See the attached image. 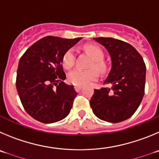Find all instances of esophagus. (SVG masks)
I'll list each match as a JSON object with an SVG mask.
<instances>
[{
	"mask_svg": "<svg viewBox=\"0 0 159 159\" xmlns=\"http://www.w3.org/2000/svg\"><path fill=\"white\" fill-rule=\"evenodd\" d=\"M81 88H82V86H81V85H75L74 86V89L76 90L77 92H79L80 90L81 89Z\"/></svg>",
	"mask_w": 159,
	"mask_h": 159,
	"instance_id": "esophagus-1",
	"label": "esophagus"
}]
</instances>
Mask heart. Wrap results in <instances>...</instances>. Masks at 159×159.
I'll list each match as a JSON object with an SVG mask.
<instances>
[{"mask_svg":"<svg viewBox=\"0 0 159 159\" xmlns=\"http://www.w3.org/2000/svg\"><path fill=\"white\" fill-rule=\"evenodd\" d=\"M85 50L93 58V63L91 66L94 67L100 72H104L105 70V64L103 62L104 59V52L102 50L93 44H87L85 46ZM75 62V55L73 49H69L64 54L62 57V65L66 69H71ZM98 74L94 69L81 70L76 69L71 71L68 75V80L73 85H88L90 82L97 80Z\"/></svg>","mask_w":159,"mask_h":159,"instance_id":"heart-1","label":"heart"}]
</instances>
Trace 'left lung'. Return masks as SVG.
<instances>
[{"label": "left lung", "instance_id": "left-lung-1", "mask_svg": "<svg viewBox=\"0 0 159 159\" xmlns=\"http://www.w3.org/2000/svg\"><path fill=\"white\" fill-rule=\"evenodd\" d=\"M109 53L111 69L104 86L94 89L90 99L93 113L102 120L120 123L135 113L145 92L146 65L143 57L128 43L113 38H94Z\"/></svg>", "mask_w": 159, "mask_h": 159}]
</instances>
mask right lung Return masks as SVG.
I'll return each mask as SVG.
<instances>
[{"instance_id": "add662e5", "label": "right lung", "mask_w": 159, "mask_h": 159, "mask_svg": "<svg viewBox=\"0 0 159 159\" xmlns=\"http://www.w3.org/2000/svg\"><path fill=\"white\" fill-rule=\"evenodd\" d=\"M81 38L48 35L35 42L20 59L17 93L25 111L36 120L51 124L66 117L77 92L63 82L62 57Z\"/></svg>"}]
</instances>
